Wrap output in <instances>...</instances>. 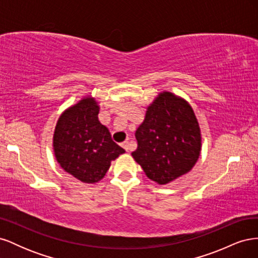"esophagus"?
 <instances>
[{
    "label": "esophagus",
    "instance_id": "esophagus-1",
    "mask_svg": "<svg viewBox=\"0 0 258 258\" xmlns=\"http://www.w3.org/2000/svg\"><path fill=\"white\" fill-rule=\"evenodd\" d=\"M122 147H123L124 150H126L127 152H129V151H130V143H129L128 141L123 142V143H122Z\"/></svg>",
    "mask_w": 258,
    "mask_h": 258
}]
</instances>
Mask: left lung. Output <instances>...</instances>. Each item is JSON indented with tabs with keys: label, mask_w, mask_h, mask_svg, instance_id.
Listing matches in <instances>:
<instances>
[{
	"label": "left lung",
	"mask_w": 258,
	"mask_h": 258,
	"mask_svg": "<svg viewBox=\"0 0 258 258\" xmlns=\"http://www.w3.org/2000/svg\"><path fill=\"white\" fill-rule=\"evenodd\" d=\"M132 157L160 185L189 172L201 150L199 123L191 106L172 92L159 93L136 131Z\"/></svg>",
	"instance_id": "8db88e82"
}]
</instances>
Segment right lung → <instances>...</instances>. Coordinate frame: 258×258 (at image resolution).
Returning <instances> with one entry per match:
<instances>
[{
  "instance_id": "obj_1",
  "label": "right lung",
  "mask_w": 258,
  "mask_h": 258,
  "mask_svg": "<svg viewBox=\"0 0 258 258\" xmlns=\"http://www.w3.org/2000/svg\"><path fill=\"white\" fill-rule=\"evenodd\" d=\"M99 106L93 98H84L61 114L53 134V152L60 167L81 182L102 179L123 148L98 119Z\"/></svg>"
}]
</instances>
